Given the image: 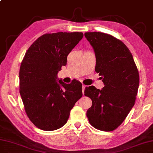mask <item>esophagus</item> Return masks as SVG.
<instances>
[{
    "mask_svg": "<svg viewBox=\"0 0 153 153\" xmlns=\"http://www.w3.org/2000/svg\"><path fill=\"white\" fill-rule=\"evenodd\" d=\"M82 93H83V95H84V89H85V88L86 87V86L84 85V84H82Z\"/></svg>",
    "mask_w": 153,
    "mask_h": 153,
    "instance_id": "esophagus-1",
    "label": "esophagus"
}]
</instances>
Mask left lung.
Returning a JSON list of instances; mask_svg holds the SVG:
<instances>
[{"instance_id": "8db88e82", "label": "left lung", "mask_w": 153, "mask_h": 153, "mask_svg": "<svg viewBox=\"0 0 153 153\" xmlns=\"http://www.w3.org/2000/svg\"><path fill=\"white\" fill-rule=\"evenodd\" d=\"M84 36L94 49L95 71L101 76L102 90L88 86L84 95L92 100L86 112L95 128L112 131L120 126L135 102L140 76L133 56L124 43L102 32H86Z\"/></svg>"}]
</instances>
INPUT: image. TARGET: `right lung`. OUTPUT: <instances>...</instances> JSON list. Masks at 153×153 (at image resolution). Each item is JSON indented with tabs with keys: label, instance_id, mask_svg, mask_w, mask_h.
Returning <instances> with one entry per match:
<instances>
[{
	"label": "right lung",
	"instance_id": "add662e5",
	"mask_svg": "<svg viewBox=\"0 0 153 153\" xmlns=\"http://www.w3.org/2000/svg\"><path fill=\"white\" fill-rule=\"evenodd\" d=\"M83 36L82 32L44 34L34 41L22 59L20 94L27 117L38 128L51 131L63 126L82 96L79 82L58 83L57 74Z\"/></svg>",
	"mask_w": 153,
	"mask_h": 153
}]
</instances>
